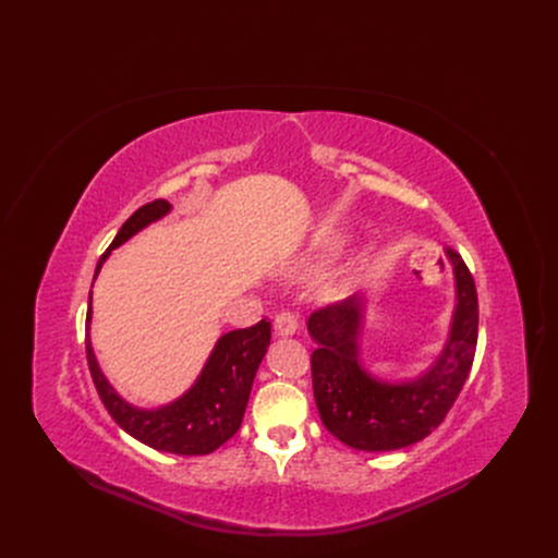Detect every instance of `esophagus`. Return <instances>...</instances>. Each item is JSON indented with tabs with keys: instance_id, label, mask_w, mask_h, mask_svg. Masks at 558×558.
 Segmentation results:
<instances>
[{
	"instance_id": "1",
	"label": "esophagus",
	"mask_w": 558,
	"mask_h": 558,
	"mask_svg": "<svg viewBox=\"0 0 558 558\" xmlns=\"http://www.w3.org/2000/svg\"><path fill=\"white\" fill-rule=\"evenodd\" d=\"M274 328L280 337H289L299 330V316L294 312H280L274 320Z\"/></svg>"
}]
</instances>
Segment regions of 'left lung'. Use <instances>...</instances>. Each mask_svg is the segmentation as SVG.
Masks as SVG:
<instances>
[{
    "label": "left lung",
    "instance_id": "1",
    "mask_svg": "<svg viewBox=\"0 0 558 558\" xmlns=\"http://www.w3.org/2000/svg\"><path fill=\"white\" fill-rule=\"evenodd\" d=\"M454 274L457 303L448 341L436 362L416 379L385 383L360 364L364 299L350 296L314 310L307 330L318 348L312 353V387L324 425L341 444L364 452L412 446L444 423L471 373L477 348V289L465 262L446 248Z\"/></svg>",
    "mask_w": 558,
    "mask_h": 558
}]
</instances>
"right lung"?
Segmentation results:
<instances>
[{"label":"right lung","mask_w":558,"mask_h":558,"mask_svg":"<svg viewBox=\"0 0 558 558\" xmlns=\"http://www.w3.org/2000/svg\"><path fill=\"white\" fill-rule=\"evenodd\" d=\"M169 210L171 205L165 198L146 203L135 210L117 232L110 248L99 257L95 278L112 248L129 242L135 232L162 219ZM90 318L93 307H87V326H90ZM269 341L271 324L267 318H262L259 324L251 328L226 332L213 348L208 362H205L190 391L158 409L133 407L110 387L97 364L90 337H85V355L97 393L117 425L154 450L192 457L215 452L240 429L253 379L264 353H267Z\"/></svg>","instance_id":"obj_1"}]
</instances>
